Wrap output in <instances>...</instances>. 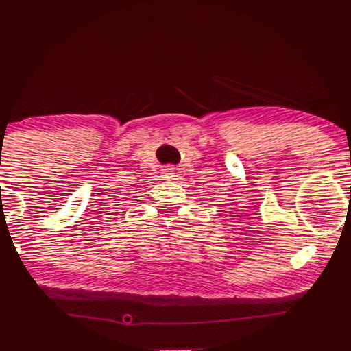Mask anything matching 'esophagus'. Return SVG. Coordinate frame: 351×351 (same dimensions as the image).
Here are the masks:
<instances>
[{
    "instance_id": "obj_1",
    "label": "esophagus",
    "mask_w": 351,
    "mask_h": 351,
    "mask_svg": "<svg viewBox=\"0 0 351 351\" xmlns=\"http://www.w3.org/2000/svg\"><path fill=\"white\" fill-rule=\"evenodd\" d=\"M173 171H175V170L171 169V167H165V169H164V176H165V178H170L171 175H173Z\"/></svg>"
}]
</instances>
